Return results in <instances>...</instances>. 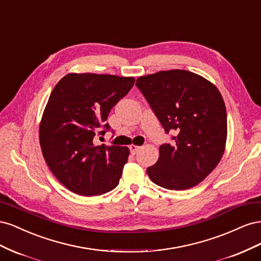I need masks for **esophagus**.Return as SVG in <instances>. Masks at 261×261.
<instances>
[{
    "instance_id": "obj_1",
    "label": "esophagus",
    "mask_w": 261,
    "mask_h": 261,
    "mask_svg": "<svg viewBox=\"0 0 261 261\" xmlns=\"http://www.w3.org/2000/svg\"><path fill=\"white\" fill-rule=\"evenodd\" d=\"M140 146H136V145H130L129 146V150H130V152L133 153V154H135L137 151H139L140 150Z\"/></svg>"
}]
</instances>
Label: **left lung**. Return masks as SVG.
<instances>
[{
    "instance_id": "obj_1",
    "label": "left lung",
    "mask_w": 261,
    "mask_h": 261,
    "mask_svg": "<svg viewBox=\"0 0 261 261\" xmlns=\"http://www.w3.org/2000/svg\"><path fill=\"white\" fill-rule=\"evenodd\" d=\"M164 132H176L162 144L159 159L147 169L154 184L183 191L199 184L223 155L227 120L217 87L188 70H163L136 81Z\"/></svg>"
}]
</instances>
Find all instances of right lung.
<instances>
[{"instance_id": "add662e5", "label": "right lung", "mask_w": 261, "mask_h": 261, "mask_svg": "<svg viewBox=\"0 0 261 261\" xmlns=\"http://www.w3.org/2000/svg\"><path fill=\"white\" fill-rule=\"evenodd\" d=\"M134 83L133 77L86 73L68 74L54 87L39 136L46 164L70 192L98 196L117 186L129 150L96 139L111 128L108 115Z\"/></svg>"}]
</instances>
